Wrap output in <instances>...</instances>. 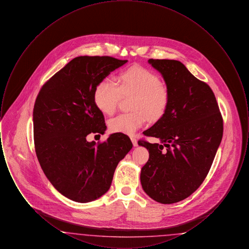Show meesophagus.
I'll return each instance as SVG.
<instances>
[{"label": "esophagus", "instance_id": "1", "mask_svg": "<svg viewBox=\"0 0 249 249\" xmlns=\"http://www.w3.org/2000/svg\"><path fill=\"white\" fill-rule=\"evenodd\" d=\"M130 140H131V142H132L133 146H137V145H138V142H137L136 138H134V137H131V138H130Z\"/></svg>", "mask_w": 249, "mask_h": 249}]
</instances>
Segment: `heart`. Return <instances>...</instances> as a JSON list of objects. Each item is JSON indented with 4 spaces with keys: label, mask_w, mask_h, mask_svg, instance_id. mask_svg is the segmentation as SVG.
Here are the masks:
<instances>
[{
    "label": "heart",
    "mask_w": 249,
    "mask_h": 249,
    "mask_svg": "<svg viewBox=\"0 0 249 249\" xmlns=\"http://www.w3.org/2000/svg\"><path fill=\"white\" fill-rule=\"evenodd\" d=\"M122 96H133L131 113L111 119L109 128L113 132L133 134L143 126L146 117L150 120L160 119L169 107L170 91L160 82V76L141 65H133L121 71L119 82L103 78L96 85L93 101L97 108L107 116L113 115Z\"/></svg>",
    "instance_id": "b5f03b06"
}]
</instances>
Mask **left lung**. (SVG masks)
<instances>
[{"mask_svg":"<svg viewBox=\"0 0 249 249\" xmlns=\"http://www.w3.org/2000/svg\"><path fill=\"white\" fill-rule=\"evenodd\" d=\"M160 71L170 91L165 114L144 130L161 143L143 139L149 159L142 166V190L153 200L182 201L207 177L223 135V119L213 90L175 59H148Z\"/></svg>","mask_w":249,"mask_h":249,"instance_id":"1","label":"left lung"}]
</instances>
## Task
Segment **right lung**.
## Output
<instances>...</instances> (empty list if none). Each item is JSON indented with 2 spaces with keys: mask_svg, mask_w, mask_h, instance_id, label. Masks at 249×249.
Listing matches in <instances>:
<instances>
[{
  "mask_svg": "<svg viewBox=\"0 0 249 249\" xmlns=\"http://www.w3.org/2000/svg\"><path fill=\"white\" fill-rule=\"evenodd\" d=\"M109 56L71 59L41 88L34 107L36 156L46 177L65 197L93 201L109 190L119 161L132 147L129 136L113 133L105 142H88V134L107 130L95 106L100 80L126 63Z\"/></svg>",
  "mask_w": 249,
  "mask_h": 249,
  "instance_id": "add662e5",
  "label": "right lung"
}]
</instances>
